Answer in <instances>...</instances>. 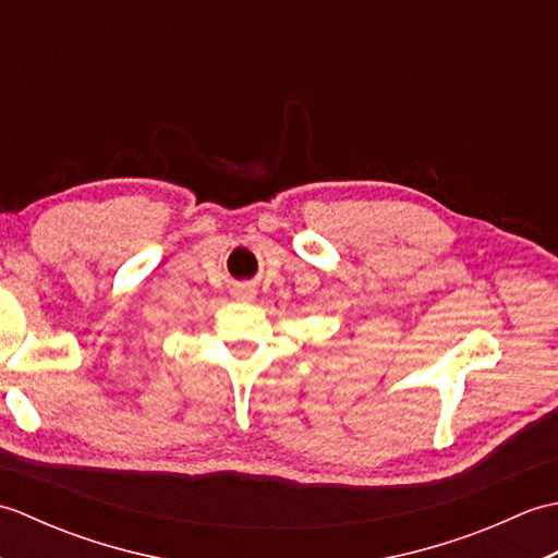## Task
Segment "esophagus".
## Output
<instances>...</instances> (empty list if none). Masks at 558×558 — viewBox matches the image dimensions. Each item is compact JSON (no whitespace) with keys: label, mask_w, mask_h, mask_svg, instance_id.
<instances>
[{"label":"esophagus","mask_w":558,"mask_h":558,"mask_svg":"<svg viewBox=\"0 0 558 558\" xmlns=\"http://www.w3.org/2000/svg\"><path fill=\"white\" fill-rule=\"evenodd\" d=\"M256 298V292L252 290V288H240L236 290V300H242V302H252Z\"/></svg>","instance_id":"1"}]
</instances>
